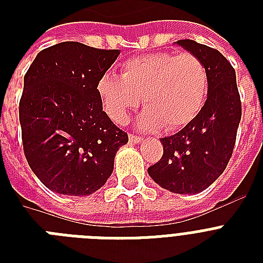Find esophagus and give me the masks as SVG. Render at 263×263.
Here are the masks:
<instances>
[{
	"mask_svg": "<svg viewBox=\"0 0 263 263\" xmlns=\"http://www.w3.org/2000/svg\"><path fill=\"white\" fill-rule=\"evenodd\" d=\"M129 140L131 142H134V143H139V142H142L143 140V138L139 135H134V134H129Z\"/></svg>",
	"mask_w": 263,
	"mask_h": 263,
	"instance_id": "34e87169",
	"label": "esophagus"
}]
</instances>
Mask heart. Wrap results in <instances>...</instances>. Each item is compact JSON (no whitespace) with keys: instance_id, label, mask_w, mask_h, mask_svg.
Returning <instances> with one entry per match:
<instances>
[{"instance_id":"1","label":"heart","mask_w":263,"mask_h":263,"mask_svg":"<svg viewBox=\"0 0 263 263\" xmlns=\"http://www.w3.org/2000/svg\"><path fill=\"white\" fill-rule=\"evenodd\" d=\"M105 110L123 124L143 97L144 128L175 131L195 119L209 92V71L199 55L158 51L127 60L121 76L105 73L97 86Z\"/></svg>"}]
</instances>
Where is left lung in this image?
<instances>
[{"mask_svg":"<svg viewBox=\"0 0 263 263\" xmlns=\"http://www.w3.org/2000/svg\"><path fill=\"white\" fill-rule=\"evenodd\" d=\"M177 43L206 64L208 99L181 131L161 138L164 154L147 172L168 191L196 194L220 177L232 157L241 119L240 94L236 72L217 49L192 39H180Z\"/></svg>","mask_w":263,"mask_h":263,"instance_id":"1","label":"left lung"}]
</instances>
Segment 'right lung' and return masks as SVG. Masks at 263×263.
Segmentation results:
<instances>
[{
	"mask_svg": "<svg viewBox=\"0 0 263 263\" xmlns=\"http://www.w3.org/2000/svg\"><path fill=\"white\" fill-rule=\"evenodd\" d=\"M120 51L61 42L24 75L18 119L27 162L51 191L90 195L106 183L127 132L102 110L97 86Z\"/></svg>",
	"mask_w": 263,
	"mask_h": 263,
	"instance_id": "1",
	"label": "right lung"
}]
</instances>
